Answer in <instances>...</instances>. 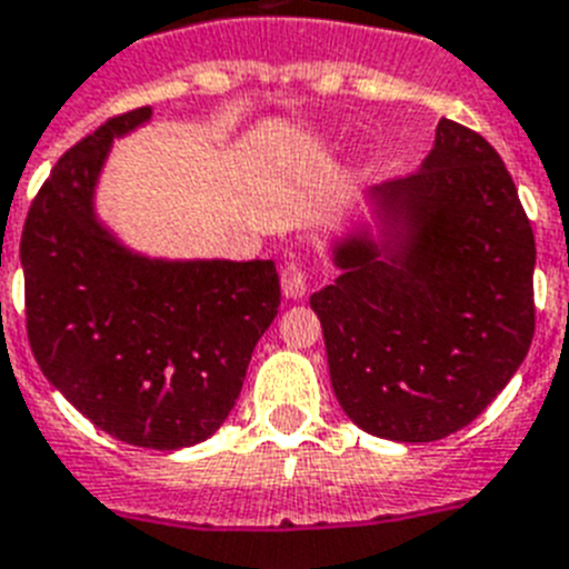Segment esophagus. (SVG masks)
<instances>
[{
    "label": "esophagus",
    "mask_w": 569,
    "mask_h": 569,
    "mask_svg": "<svg viewBox=\"0 0 569 569\" xmlns=\"http://www.w3.org/2000/svg\"><path fill=\"white\" fill-rule=\"evenodd\" d=\"M281 290L288 299H302L308 293V273L302 264H288L281 270Z\"/></svg>",
    "instance_id": "1"
}]
</instances>
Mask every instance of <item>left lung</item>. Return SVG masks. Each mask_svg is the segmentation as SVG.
Segmentation results:
<instances>
[{
  "instance_id": "1",
  "label": "left lung",
  "mask_w": 569,
  "mask_h": 569,
  "mask_svg": "<svg viewBox=\"0 0 569 569\" xmlns=\"http://www.w3.org/2000/svg\"><path fill=\"white\" fill-rule=\"evenodd\" d=\"M369 227L335 241L340 276L311 296L331 387L355 425L436 442L471 425L535 335V234L497 150L436 127L419 171L369 191Z\"/></svg>"
}]
</instances>
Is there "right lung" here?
Wrapping results in <instances>:
<instances>
[{
  "mask_svg": "<svg viewBox=\"0 0 569 569\" xmlns=\"http://www.w3.org/2000/svg\"><path fill=\"white\" fill-rule=\"evenodd\" d=\"M148 119L150 107L116 116L42 182L20 243L26 328L42 375L92 425L177 450L227 421L281 288L273 261L150 258L98 220L112 139Z\"/></svg>",
  "mask_w": 569,
  "mask_h": 569,
  "instance_id": "obj_1",
  "label": "right lung"
}]
</instances>
